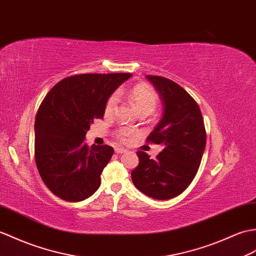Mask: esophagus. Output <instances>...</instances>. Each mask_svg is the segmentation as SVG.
I'll use <instances>...</instances> for the list:
<instances>
[{
  "instance_id": "obj_1",
  "label": "esophagus",
  "mask_w": 256,
  "mask_h": 256,
  "mask_svg": "<svg viewBox=\"0 0 256 256\" xmlns=\"http://www.w3.org/2000/svg\"><path fill=\"white\" fill-rule=\"evenodd\" d=\"M114 152H116V154H124V152H126L128 150H126V148H122V147H116V150H114Z\"/></svg>"
}]
</instances>
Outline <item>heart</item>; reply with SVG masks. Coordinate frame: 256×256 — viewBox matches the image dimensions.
Listing matches in <instances>:
<instances>
[{
    "label": "heart",
    "instance_id": "1",
    "mask_svg": "<svg viewBox=\"0 0 256 256\" xmlns=\"http://www.w3.org/2000/svg\"><path fill=\"white\" fill-rule=\"evenodd\" d=\"M130 99H132L133 104L135 106L136 110L138 112L140 111H154L155 106L157 104V94L156 92L152 90L150 87H148L147 85H138L135 86L132 92H130ZM118 102V92L112 94L109 97V99L106 100V108L104 112L106 114H110L114 112L116 108V104ZM130 130L128 128H121L118 130V136L121 138H126V136L130 135Z\"/></svg>",
    "mask_w": 256,
    "mask_h": 256
}]
</instances>
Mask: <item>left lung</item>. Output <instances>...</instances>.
<instances>
[{
  "label": "left lung",
  "mask_w": 256,
  "mask_h": 256,
  "mask_svg": "<svg viewBox=\"0 0 256 256\" xmlns=\"http://www.w3.org/2000/svg\"><path fill=\"white\" fill-rule=\"evenodd\" d=\"M164 104V114L147 142L162 145L157 159L138 152V166L132 181L142 193L155 200L180 195L198 174L206 146L204 120L198 104L176 82L147 75Z\"/></svg>",
  "instance_id": "left-lung-1"
}]
</instances>
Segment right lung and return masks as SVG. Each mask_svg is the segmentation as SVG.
I'll return each instance as SVG.
<instances>
[{"instance_id":"right-lung-1","label":"right lung","mask_w":256,"mask_h":256,"mask_svg":"<svg viewBox=\"0 0 256 256\" xmlns=\"http://www.w3.org/2000/svg\"><path fill=\"white\" fill-rule=\"evenodd\" d=\"M132 74H82L64 78L46 94L34 122V158L41 179L64 200L80 202L100 186L114 155L108 145L85 144L106 100Z\"/></svg>"}]
</instances>
